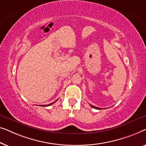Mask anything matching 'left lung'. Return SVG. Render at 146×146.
I'll list each match as a JSON object with an SVG mask.
<instances>
[{"instance_id":"obj_1","label":"left lung","mask_w":146,"mask_h":146,"mask_svg":"<svg viewBox=\"0 0 146 146\" xmlns=\"http://www.w3.org/2000/svg\"><path fill=\"white\" fill-rule=\"evenodd\" d=\"M90 105H91V106L92 108H95V109H98V110H100V109H102V108H98V107H96V106H94L91 105V104H90Z\"/></svg>"}]
</instances>
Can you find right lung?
Returning a JSON list of instances; mask_svg holds the SVG:
<instances>
[{
	"label": "right lung",
	"instance_id": "add662e5",
	"mask_svg": "<svg viewBox=\"0 0 146 146\" xmlns=\"http://www.w3.org/2000/svg\"><path fill=\"white\" fill-rule=\"evenodd\" d=\"M57 100H58V99H57ZM57 100H55V101H54V102H53L52 103H50V104H46V105H42V106H50V105H52V104H53V103H55V102H56Z\"/></svg>",
	"mask_w": 146,
	"mask_h": 146
}]
</instances>
